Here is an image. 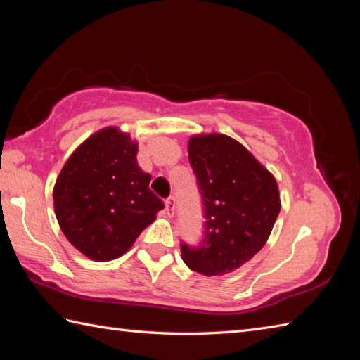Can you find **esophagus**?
Here are the masks:
<instances>
[{"mask_svg":"<svg viewBox=\"0 0 360 360\" xmlns=\"http://www.w3.org/2000/svg\"><path fill=\"white\" fill-rule=\"evenodd\" d=\"M174 202H176V200H174L173 196H168L167 200H165V210H167L168 215H172V213H173V210H174Z\"/></svg>","mask_w":360,"mask_h":360,"instance_id":"obj_1","label":"esophagus"}]
</instances>
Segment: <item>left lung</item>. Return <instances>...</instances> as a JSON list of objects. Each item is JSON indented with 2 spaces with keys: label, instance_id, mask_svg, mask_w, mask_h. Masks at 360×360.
Wrapping results in <instances>:
<instances>
[{
  "label": "left lung",
  "instance_id": "left-lung-1",
  "mask_svg": "<svg viewBox=\"0 0 360 360\" xmlns=\"http://www.w3.org/2000/svg\"><path fill=\"white\" fill-rule=\"evenodd\" d=\"M188 159L204 205V238L181 244L184 263L202 275L238 269L258 254L280 213L277 181L240 142L193 136Z\"/></svg>",
  "mask_w": 360,
  "mask_h": 360
}]
</instances>
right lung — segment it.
<instances>
[{
  "instance_id": "obj_1",
  "label": "right lung",
  "mask_w": 360,
  "mask_h": 360,
  "mask_svg": "<svg viewBox=\"0 0 360 360\" xmlns=\"http://www.w3.org/2000/svg\"><path fill=\"white\" fill-rule=\"evenodd\" d=\"M136 155L131 137L105 128L72 153L57 178L58 224L72 246L94 262L124 255L164 209Z\"/></svg>"
}]
</instances>
